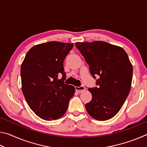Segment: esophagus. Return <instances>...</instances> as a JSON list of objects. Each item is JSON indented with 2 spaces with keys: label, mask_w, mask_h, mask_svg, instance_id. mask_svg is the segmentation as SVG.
<instances>
[{
  "label": "esophagus",
  "mask_w": 147,
  "mask_h": 147,
  "mask_svg": "<svg viewBox=\"0 0 147 147\" xmlns=\"http://www.w3.org/2000/svg\"><path fill=\"white\" fill-rule=\"evenodd\" d=\"M75 89L76 91L78 92V93H82L83 91H84L86 90V88L84 86H80V87H78L76 86L75 87Z\"/></svg>",
  "instance_id": "esophagus-1"
}]
</instances>
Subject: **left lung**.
Returning a JSON list of instances; mask_svg holds the SVG:
<instances>
[{"label":"left lung","instance_id":"1","mask_svg":"<svg viewBox=\"0 0 147 147\" xmlns=\"http://www.w3.org/2000/svg\"><path fill=\"white\" fill-rule=\"evenodd\" d=\"M89 66L97 87L89 88L92 100L86 104L89 115L98 121L113 117L130 91L133 68L125 51L104 41L75 43Z\"/></svg>","mask_w":147,"mask_h":147}]
</instances>
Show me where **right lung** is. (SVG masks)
I'll use <instances>...</instances> for the list:
<instances>
[{
	"instance_id": "obj_1",
	"label": "right lung",
	"mask_w": 147,
	"mask_h": 147,
	"mask_svg": "<svg viewBox=\"0 0 147 147\" xmlns=\"http://www.w3.org/2000/svg\"><path fill=\"white\" fill-rule=\"evenodd\" d=\"M73 43L50 41L29 50L21 67L22 91L34 112L46 121L56 120L66 112L75 88L65 84L63 61ZM62 74L61 79L57 78Z\"/></svg>"
}]
</instances>
